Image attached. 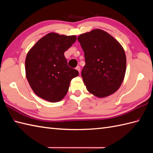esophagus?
<instances>
[{"mask_svg":"<svg viewBox=\"0 0 153 153\" xmlns=\"http://www.w3.org/2000/svg\"><path fill=\"white\" fill-rule=\"evenodd\" d=\"M76 70H77V71H78L80 73V66H77V67H76Z\"/></svg>","mask_w":153,"mask_h":153,"instance_id":"obj_1","label":"esophagus"}]
</instances>
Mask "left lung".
<instances>
[{
    "label": "left lung",
    "mask_w": 153,
    "mask_h": 153,
    "mask_svg": "<svg viewBox=\"0 0 153 153\" xmlns=\"http://www.w3.org/2000/svg\"><path fill=\"white\" fill-rule=\"evenodd\" d=\"M77 40L85 56L82 77L87 91L98 97L116 92L126 70V56L122 45L99 29L80 35Z\"/></svg>",
    "instance_id": "8db88e82"
}]
</instances>
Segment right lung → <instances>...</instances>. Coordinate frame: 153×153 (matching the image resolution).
<instances>
[{
  "instance_id": "right-lung-1",
  "label": "right lung",
  "mask_w": 153,
  "mask_h": 153,
  "mask_svg": "<svg viewBox=\"0 0 153 153\" xmlns=\"http://www.w3.org/2000/svg\"><path fill=\"white\" fill-rule=\"evenodd\" d=\"M76 36L50 33L45 35L28 52L25 59V74L34 93L49 102L62 99L70 83L79 75L78 71L68 66L64 56Z\"/></svg>"
}]
</instances>
